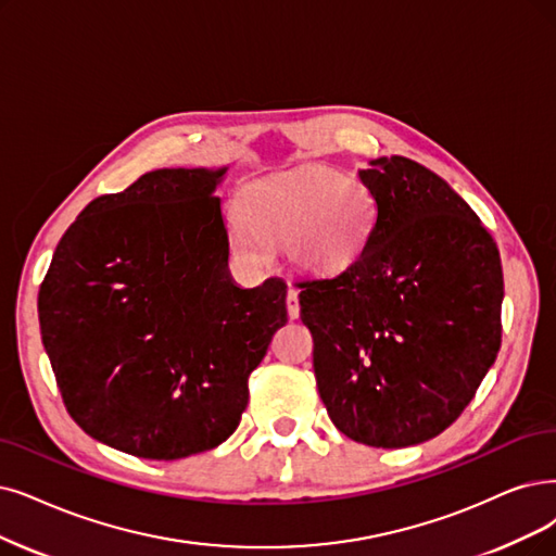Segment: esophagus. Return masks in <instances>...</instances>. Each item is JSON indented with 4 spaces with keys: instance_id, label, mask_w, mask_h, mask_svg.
Segmentation results:
<instances>
[{
    "instance_id": "esophagus-1",
    "label": "esophagus",
    "mask_w": 556,
    "mask_h": 556,
    "mask_svg": "<svg viewBox=\"0 0 556 556\" xmlns=\"http://www.w3.org/2000/svg\"><path fill=\"white\" fill-rule=\"evenodd\" d=\"M287 315H290V319H299V315H301L299 292H296V290H290V292H287Z\"/></svg>"
}]
</instances>
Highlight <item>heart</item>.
I'll use <instances>...</instances> for the list:
<instances>
[{"label":"heart","mask_w":556,"mask_h":556,"mask_svg":"<svg viewBox=\"0 0 556 556\" xmlns=\"http://www.w3.org/2000/svg\"><path fill=\"white\" fill-rule=\"evenodd\" d=\"M379 207L355 177L313 166L247 187L239 216L230 220V247L264 266L282 247L299 269L336 276L358 260L374 235Z\"/></svg>","instance_id":"b5f03b06"}]
</instances>
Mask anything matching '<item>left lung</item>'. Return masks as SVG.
<instances>
[{"label": "left lung", "instance_id": "8db88e82", "mask_svg": "<svg viewBox=\"0 0 556 556\" xmlns=\"http://www.w3.org/2000/svg\"><path fill=\"white\" fill-rule=\"evenodd\" d=\"M361 180L379 218L365 253L332 278L299 282L319 396L344 435L419 445L472 402L502 342L500 251L463 198L408 157Z\"/></svg>", "mask_w": 556, "mask_h": 556}]
</instances>
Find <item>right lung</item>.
Here are the masks:
<instances>
[{
    "instance_id": "right-lung-1",
    "label": "right lung",
    "mask_w": 556,
    "mask_h": 556,
    "mask_svg": "<svg viewBox=\"0 0 556 556\" xmlns=\"http://www.w3.org/2000/svg\"><path fill=\"white\" fill-rule=\"evenodd\" d=\"M230 166L160 168L88 203L38 292L63 404L118 452L175 460L226 442L287 321V285L243 290L214 195Z\"/></svg>"
}]
</instances>
